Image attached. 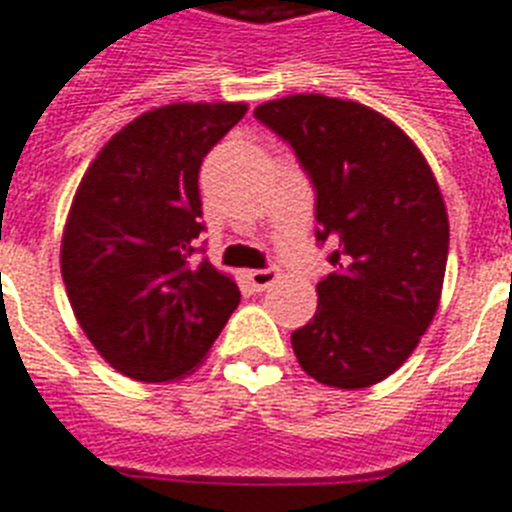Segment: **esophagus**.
<instances>
[{
    "mask_svg": "<svg viewBox=\"0 0 512 512\" xmlns=\"http://www.w3.org/2000/svg\"><path fill=\"white\" fill-rule=\"evenodd\" d=\"M277 277H280V272H277L275 267L251 269V272H248V282L253 285V290H267L269 285H275Z\"/></svg>",
    "mask_w": 512,
    "mask_h": 512,
    "instance_id": "esophagus-1",
    "label": "esophagus"
}]
</instances>
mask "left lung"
Returning <instances> with one entry per match:
<instances>
[{
    "mask_svg": "<svg viewBox=\"0 0 512 512\" xmlns=\"http://www.w3.org/2000/svg\"><path fill=\"white\" fill-rule=\"evenodd\" d=\"M253 116L280 134L317 192V240L335 272L290 335L306 375L367 388L407 362L439 309L449 219L431 166L378 110L325 94L269 100Z\"/></svg>",
    "mask_w": 512,
    "mask_h": 512,
    "instance_id": "1",
    "label": "left lung"
}]
</instances>
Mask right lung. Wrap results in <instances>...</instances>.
I'll return each mask as SVG.
<instances>
[{
  "mask_svg": "<svg viewBox=\"0 0 512 512\" xmlns=\"http://www.w3.org/2000/svg\"><path fill=\"white\" fill-rule=\"evenodd\" d=\"M245 102H174L113 134L73 195L60 245L65 293L113 370L145 383L190 375L240 304L235 280L195 261L198 171Z\"/></svg>",
  "mask_w": 512,
  "mask_h": 512,
  "instance_id": "1",
  "label": "right lung"
}]
</instances>
